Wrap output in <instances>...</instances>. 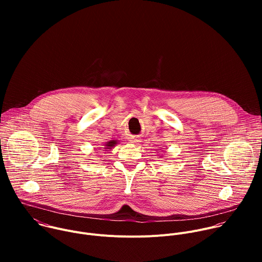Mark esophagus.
Returning a JSON list of instances; mask_svg holds the SVG:
<instances>
[{
	"label": "esophagus",
	"instance_id": "1",
	"mask_svg": "<svg viewBox=\"0 0 262 262\" xmlns=\"http://www.w3.org/2000/svg\"><path fill=\"white\" fill-rule=\"evenodd\" d=\"M130 141H132L133 143H138V142H140V140H139V139H137V138H132V139H130Z\"/></svg>",
	"mask_w": 262,
	"mask_h": 262
}]
</instances>
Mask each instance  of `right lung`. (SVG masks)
Masks as SVG:
<instances>
[{"mask_svg":"<svg viewBox=\"0 0 262 262\" xmlns=\"http://www.w3.org/2000/svg\"><path fill=\"white\" fill-rule=\"evenodd\" d=\"M119 143L118 140H111L104 144V151H108V149L115 147Z\"/></svg>","mask_w":262,"mask_h":262,"instance_id":"obj_1","label":"right lung"}]
</instances>
